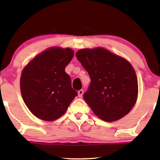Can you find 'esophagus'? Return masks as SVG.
Listing matches in <instances>:
<instances>
[{"label": "esophagus", "instance_id": "obj_1", "mask_svg": "<svg viewBox=\"0 0 160 160\" xmlns=\"http://www.w3.org/2000/svg\"><path fill=\"white\" fill-rule=\"evenodd\" d=\"M83 93H84V91H83V89H80V90L78 91V96L79 98H82V95H83Z\"/></svg>", "mask_w": 160, "mask_h": 160}]
</instances>
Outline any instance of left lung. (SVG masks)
I'll return each mask as SVG.
<instances>
[{"mask_svg":"<svg viewBox=\"0 0 160 160\" xmlns=\"http://www.w3.org/2000/svg\"><path fill=\"white\" fill-rule=\"evenodd\" d=\"M76 56L90 76L84 99L94 113L108 122L128 114L138 94L137 76L130 62L102 47L82 49Z\"/></svg>","mask_w":160,"mask_h":160,"instance_id":"obj_1","label":"left lung"}]
</instances>
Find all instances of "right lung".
I'll use <instances>...</instances> for the list:
<instances>
[{"instance_id":"obj_1","label":"right lung","mask_w":160,"mask_h":160,"mask_svg":"<svg viewBox=\"0 0 160 160\" xmlns=\"http://www.w3.org/2000/svg\"><path fill=\"white\" fill-rule=\"evenodd\" d=\"M73 54L71 48H48L34 57L22 71V97L30 112L38 119H58L77 95L65 71Z\"/></svg>"}]
</instances>
